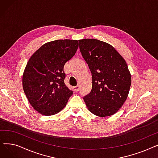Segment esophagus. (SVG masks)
Here are the masks:
<instances>
[{
	"mask_svg": "<svg viewBox=\"0 0 158 158\" xmlns=\"http://www.w3.org/2000/svg\"><path fill=\"white\" fill-rule=\"evenodd\" d=\"M73 91L75 92H78L79 90V86H75L73 88Z\"/></svg>",
	"mask_w": 158,
	"mask_h": 158,
	"instance_id": "esophagus-1",
	"label": "esophagus"
}]
</instances>
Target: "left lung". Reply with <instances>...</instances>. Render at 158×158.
<instances>
[{"instance_id":"1","label":"left lung","mask_w":158,"mask_h":158,"mask_svg":"<svg viewBox=\"0 0 158 158\" xmlns=\"http://www.w3.org/2000/svg\"><path fill=\"white\" fill-rule=\"evenodd\" d=\"M82 57L92 73V88L83 97L91 113L107 117L127 98L131 76L125 60L111 45L96 39L79 40Z\"/></svg>"}]
</instances>
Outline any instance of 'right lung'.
<instances>
[{
  "instance_id": "obj_1",
  "label": "right lung",
  "mask_w": 158,
  "mask_h": 158,
  "mask_svg": "<svg viewBox=\"0 0 158 158\" xmlns=\"http://www.w3.org/2000/svg\"><path fill=\"white\" fill-rule=\"evenodd\" d=\"M77 40H57L41 46L30 57L22 84L29 102L46 116L59 113L73 92L64 84V65L76 54Z\"/></svg>"
}]
</instances>
